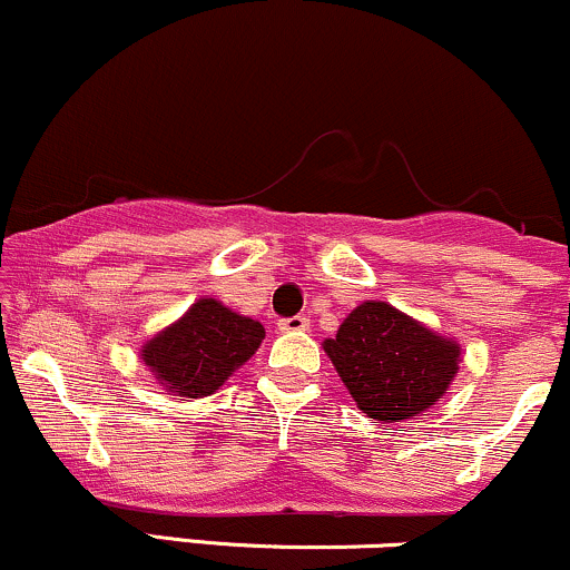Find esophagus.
<instances>
[{"label": "esophagus", "mask_w": 570, "mask_h": 570, "mask_svg": "<svg viewBox=\"0 0 570 570\" xmlns=\"http://www.w3.org/2000/svg\"><path fill=\"white\" fill-rule=\"evenodd\" d=\"M311 330V322L305 316H292V318H281L278 322V332H305Z\"/></svg>", "instance_id": "obj_1"}]
</instances>
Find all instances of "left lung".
Segmentation results:
<instances>
[{"label": "left lung", "mask_w": 570, "mask_h": 570, "mask_svg": "<svg viewBox=\"0 0 570 570\" xmlns=\"http://www.w3.org/2000/svg\"><path fill=\"white\" fill-rule=\"evenodd\" d=\"M324 351L358 410L383 423H402L440 402L461 362L455 340L377 299L353 307Z\"/></svg>", "instance_id": "obj_1"}]
</instances>
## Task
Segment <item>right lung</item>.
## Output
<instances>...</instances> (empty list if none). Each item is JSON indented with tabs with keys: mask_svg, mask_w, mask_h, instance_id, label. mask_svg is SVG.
I'll return each mask as SVG.
<instances>
[{
	"mask_svg": "<svg viewBox=\"0 0 570 570\" xmlns=\"http://www.w3.org/2000/svg\"><path fill=\"white\" fill-rule=\"evenodd\" d=\"M265 340V326L233 313L219 299L203 297L179 322L147 340L141 358L174 396L214 394Z\"/></svg>",
	"mask_w": 570,
	"mask_h": 570,
	"instance_id": "1",
	"label": "right lung"
}]
</instances>
